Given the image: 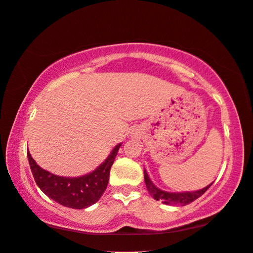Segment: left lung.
<instances>
[{
  "label": "left lung",
  "instance_id": "8db88e82",
  "mask_svg": "<svg viewBox=\"0 0 253 253\" xmlns=\"http://www.w3.org/2000/svg\"><path fill=\"white\" fill-rule=\"evenodd\" d=\"M144 181H146L147 189L150 195L155 198L156 201H161L164 204H171V205H187L190 203L197 200L201 197L206 190H208L211 185L208 187L203 188L201 190H196V192H186V193H167L164 192L152 184V181L149 179L147 171L144 170Z\"/></svg>",
  "mask_w": 253,
  "mask_h": 253
}]
</instances>
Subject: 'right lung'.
I'll return each mask as SVG.
<instances>
[{
	"instance_id": "obj_1",
	"label": "right lung",
	"mask_w": 253,
	"mask_h": 253,
	"mask_svg": "<svg viewBox=\"0 0 253 253\" xmlns=\"http://www.w3.org/2000/svg\"><path fill=\"white\" fill-rule=\"evenodd\" d=\"M121 143L113 149L111 155L99 167L88 175L77 178H66L52 175L40 168L28 150V159L33 178L42 192L60 205L82 210L96 203L105 192L110 179V170L118 155Z\"/></svg>"
}]
</instances>
